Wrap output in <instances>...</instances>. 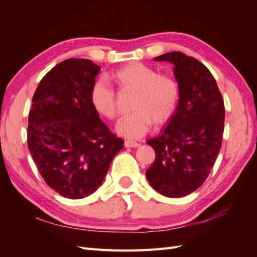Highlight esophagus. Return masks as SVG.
I'll return each instance as SVG.
<instances>
[{
  "label": "esophagus",
  "instance_id": "obj_1",
  "mask_svg": "<svg viewBox=\"0 0 257 257\" xmlns=\"http://www.w3.org/2000/svg\"><path fill=\"white\" fill-rule=\"evenodd\" d=\"M140 145L136 141H130V140H125L124 141V147L125 148H137Z\"/></svg>",
  "mask_w": 257,
  "mask_h": 257
}]
</instances>
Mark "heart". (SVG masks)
<instances>
[{"label":"heart","mask_w":257,"mask_h":257,"mask_svg":"<svg viewBox=\"0 0 257 257\" xmlns=\"http://www.w3.org/2000/svg\"><path fill=\"white\" fill-rule=\"evenodd\" d=\"M111 79L122 89L136 90L130 112L120 118L116 132L121 137L138 139L149 132L152 120L162 124L178 107L180 87L171 76L160 75L141 63H132L111 74ZM90 102L97 113L107 119L116 117V97L106 83L98 80L90 89Z\"/></svg>","instance_id":"b5f03b06"}]
</instances>
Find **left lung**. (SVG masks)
<instances>
[{
  "instance_id": "1",
  "label": "left lung",
  "mask_w": 257,
  "mask_h": 257,
  "mask_svg": "<svg viewBox=\"0 0 257 257\" xmlns=\"http://www.w3.org/2000/svg\"><path fill=\"white\" fill-rule=\"evenodd\" d=\"M154 59L173 65L180 98L167 127L147 141L156 159L146 177L157 192L181 198L200 188L214 166L224 130V102L213 75L198 59L181 52Z\"/></svg>"
}]
</instances>
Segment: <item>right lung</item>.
<instances>
[{
	"label": "right lung",
	"mask_w": 257,
	"mask_h": 257,
	"mask_svg": "<svg viewBox=\"0 0 257 257\" xmlns=\"http://www.w3.org/2000/svg\"><path fill=\"white\" fill-rule=\"evenodd\" d=\"M100 66L69 58L48 72L33 96L27 145L41 176L57 193L83 199L103 182L123 148L90 102Z\"/></svg>",
	"instance_id": "1"
}]
</instances>
